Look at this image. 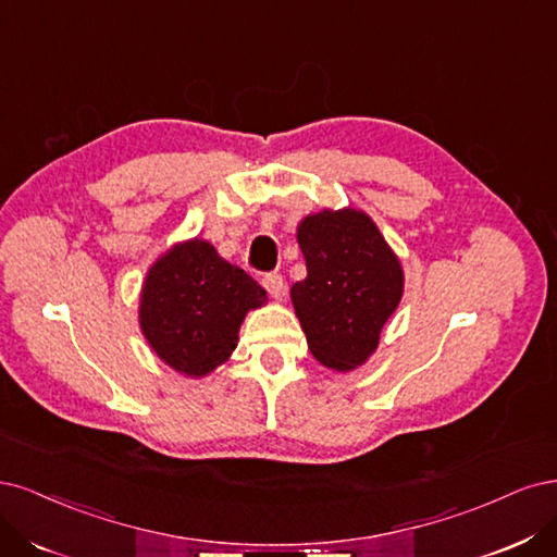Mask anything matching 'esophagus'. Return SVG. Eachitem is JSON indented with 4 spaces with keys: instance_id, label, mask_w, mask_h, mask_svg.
Masks as SVG:
<instances>
[{
    "instance_id": "1",
    "label": "esophagus",
    "mask_w": 557,
    "mask_h": 557,
    "mask_svg": "<svg viewBox=\"0 0 557 557\" xmlns=\"http://www.w3.org/2000/svg\"><path fill=\"white\" fill-rule=\"evenodd\" d=\"M261 284H263V289H265L268 294H271L275 300H280V298L284 296V280H282V275L268 273Z\"/></svg>"
}]
</instances>
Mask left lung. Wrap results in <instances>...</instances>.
I'll return each instance as SVG.
<instances>
[{"label":"left lung","mask_w":557,"mask_h":557,"mask_svg":"<svg viewBox=\"0 0 557 557\" xmlns=\"http://www.w3.org/2000/svg\"><path fill=\"white\" fill-rule=\"evenodd\" d=\"M296 240L308 275L292 286V302L312 356L337 372L361 368L405 292L398 255L356 208L308 214Z\"/></svg>","instance_id":"left-lung-1"}]
</instances>
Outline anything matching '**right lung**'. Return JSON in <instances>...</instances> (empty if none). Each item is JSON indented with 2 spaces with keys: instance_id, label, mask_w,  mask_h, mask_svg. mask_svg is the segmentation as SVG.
<instances>
[{
  "instance_id": "obj_1",
  "label": "right lung",
  "mask_w": 557,
  "mask_h": 557,
  "mask_svg": "<svg viewBox=\"0 0 557 557\" xmlns=\"http://www.w3.org/2000/svg\"><path fill=\"white\" fill-rule=\"evenodd\" d=\"M265 302V292L243 268L222 259L208 240L189 238L148 268L138 324L171 370L201 380L228 361L247 312Z\"/></svg>"
}]
</instances>
